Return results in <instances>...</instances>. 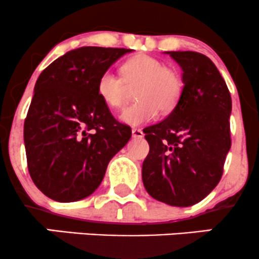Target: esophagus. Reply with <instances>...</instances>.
Returning <instances> with one entry per match:
<instances>
[{"label":"esophagus","instance_id":"obj_1","mask_svg":"<svg viewBox=\"0 0 259 259\" xmlns=\"http://www.w3.org/2000/svg\"><path fill=\"white\" fill-rule=\"evenodd\" d=\"M132 133H133V138L135 139L144 138V132L141 129H133Z\"/></svg>","mask_w":259,"mask_h":259}]
</instances>
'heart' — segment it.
<instances>
[{
	"instance_id": "heart-1",
	"label": "heart",
	"mask_w": 259,
	"mask_h": 259,
	"mask_svg": "<svg viewBox=\"0 0 259 259\" xmlns=\"http://www.w3.org/2000/svg\"><path fill=\"white\" fill-rule=\"evenodd\" d=\"M135 88L137 102L120 113L124 124L138 126L156 118L159 110L168 113L178 104L182 93L181 75L174 68L148 54H138L121 65V77L107 69L97 80V94L109 108H119L124 103L127 87Z\"/></svg>"
}]
</instances>
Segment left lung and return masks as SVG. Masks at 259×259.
Here are the masks:
<instances>
[{"mask_svg": "<svg viewBox=\"0 0 259 259\" xmlns=\"http://www.w3.org/2000/svg\"><path fill=\"white\" fill-rule=\"evenodd\" d=\"M167 53L181 67L184 88L167 118L144 130L150 151L143 182L155 200L187 207L203 200L221 180L231 148L232 100L208 57L191 51Z\"/></svg>", "mask_w": 259, "mask_h": 259, "instance_id": "1", "label": "left lung"}]
</instances>
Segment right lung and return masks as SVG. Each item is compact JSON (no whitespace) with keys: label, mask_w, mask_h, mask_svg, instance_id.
Segmentation results:
<instances>
[{"label":"right lung","mask_w":259,"mask_h":259,"mask_svg":"<svg viewBox=\"0 0 259 259\" xmlns=\"http://www.w3.org/2000/svg\"><path fill=\"white\" fill-rule=\"evenodd\" d=\"M132 50L80 47L40 73L24 120L27 165L34 185L58 202L92 195L132 129L111 115L97 80Z\"/></svg>","instance_id":"add662e5"}]
</instances>
